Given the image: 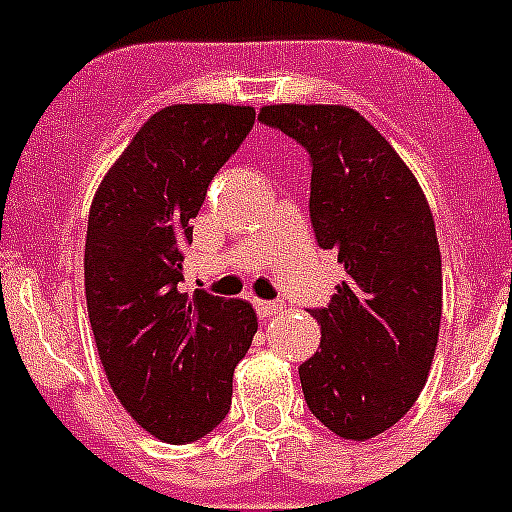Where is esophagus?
I'll return each mask as SVG.
<instances>
[{
    "instance_id": "esophagus-1",
    "label": "esophagus",
    "mask_w": 512,
    "mask_h": 512,
    "mask_svg": "<svg viewBox=\"0 0 512 512\" xmlns=\"http://www.w3.org/2000/svg\"><path fill=\"white\" fill-rule=\"evenodd\" d=\"M256 313H259V318H272L277 316V313H282V303H269V300H256Z\"/></svg>"
}]
</instances>
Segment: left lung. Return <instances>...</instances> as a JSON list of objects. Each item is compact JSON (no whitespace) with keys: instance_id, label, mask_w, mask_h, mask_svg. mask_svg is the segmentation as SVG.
I'll list each match as a JSON object with an SVG mask.
<instances>
[{"instance_id":"8db88e82","label":"left lung","mask_w":512,"mask_h":512,"mask_svg":"<svg viewBox=\"0 0 512 512\" xmlns=\"http://www.w3.org/2000/svg\"><path fill=\"white\" fill-rule=\"evenodd\" d=\"M259 119L313 160L310 222L344 282L310 310L321 347L300 365L308 409L344 440H370L419 399L438 347L443 266L430 204L409 165L349 106H264Z\"/></svg>"}]
</instances>
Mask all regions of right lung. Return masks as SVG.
I'll return each instance as SVG.
<instances>
[{
  "label": "right lung",
  "instance_id": "1",
  "mask_svg": "<svg viewBox=\"0 0 512 512\" xmlns=\"http://www.w3.org/2000/svg\"><path fill=\"white\" fill-rule=\"evenodd\" d=\"M253 121L251 106L227 103L152 113L87 217L85 298L100 362L131 419L163 443H194L220 425L259 329L248 300L178 290L191 220Z\"/></svg>",
  "mask_w": 512,
  "mask_h": 512
}]
</instances>
